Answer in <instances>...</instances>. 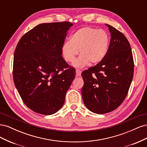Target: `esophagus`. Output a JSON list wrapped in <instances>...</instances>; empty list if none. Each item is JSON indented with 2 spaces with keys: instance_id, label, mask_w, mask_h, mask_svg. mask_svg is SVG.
<instances>
[{
  "instance_id": "1",
  "label": "esophagus",
  "mask_w": 147,
  "mask_h": 147,
  "mask_svg": "<svg viewBox=\"0 0 147 147\" xmlns=\"http://www.w3.org/2000/svg\"><path fill=\"white\" fill-rule=\"evenodd\" d=\"M82 74V71L80 69H76V75L77 77H80Z\"/></svg>"
}]
</instances>
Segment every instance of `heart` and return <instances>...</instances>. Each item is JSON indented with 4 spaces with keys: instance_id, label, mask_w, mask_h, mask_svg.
<instances>
[{
    "instance_id": "1",
    "label": "heart",
    "mask_w": 147,
    "mask_h": 147,
    "mask_svg": "<svg viewBox=\"0 0 147 147\" xmlns=\"http://www.w3.org/2000/svg\"><path fill=\"white\" fill-rule=\"evenodd\" d=\"M110 43V37L105 31L84 27L75 31L70 36V41L63 43L62 54L66 61L72 63L80 51L81 55L73 65L81 68L90 62L96 64L103 60L108 53Z\"/></svg>"
}]
</instances>
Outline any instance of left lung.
Instances as JSON below:
<instances>
[{"mask_svg":"<svg viewBox=\"0 0 147 147\" xmlns=\"http://www.w3.org/2000/svg\"><path fill=\"white\" fill-rule=\"evenodd\" d=\"M105 25L111 35L107 55L99 63L82 74L83 102L88 109L97 114L112 112L122 104L134 74L129 42L123 33L112 26Z\"/></svg>","mask_w":147,"mask_h":147,"instance_id":"obj_1","label":"left lung"}]
</instances>
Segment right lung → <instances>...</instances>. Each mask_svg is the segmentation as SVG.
Instances as JSON below:
<instances>
[{
	"instance_id": "right-lung-1",
	"label": "right lung",
	"mask_w": 147,
	"mask_h": 147,
	"mask_svg": "<svg viewBox=\"0 0 147 147\" xmlns=\"http://www.w3.org/2000/svg\"><path fill=\"white\" fill-rule=\"evenodd\" d=\"M70 22L43 23L21 38L13 59V80L26 105L50 115L64 104L75 69L62 56L61 48Z\"/></svg>"
}]
</instances>
